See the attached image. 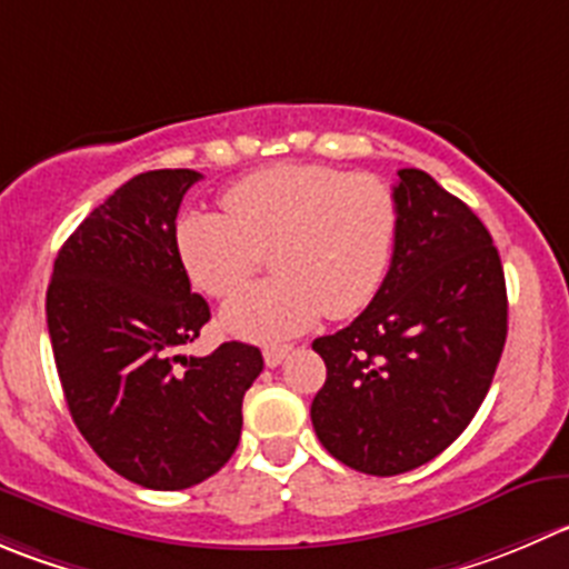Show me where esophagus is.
<instances>
[{
    "mask_svg": "<svg viewBox=\"0 0 569 569\" xmlns=\"http://www.w3.org/2000/svg\"><path fill=\"white\" fill-rule=\"evenodd\" d=\"M289 352H291V345H269L263 347V361H267V367H280Z\"/></svg>",
    "mask_w": 569,
    "mask_h": 569,
    "instance_id": "34e87169",
    "label": "esophagus"
}]
</instances>
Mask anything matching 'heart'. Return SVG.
<instances>
[{
  "mask_svg": "<svg viewBox=\"0 0 569 569\" xmlns=\"http://www.w3.org/2000/svg\"><path fill=\"white\" fill-rule=\"evenodd\" d=\"M222 202L224 213L186 211L174 247L189 278L211 297L250 280L269 250L274 278L224 302L219 319L228 333L256 341L295 336L322 313L352 317L383 286L400 206L378 174L283 163L233 183Z\"/></svg>",
  "mask_w": 569,
  "mask_h": 569,
  "instance_id": "b5f03b06",
  "label": "heart"
}]
</instances>
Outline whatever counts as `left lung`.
Masks as SVG:
<instances>
[{
	"mask_svg": "<svg viewBox=\"0 0 569 569\" xmlns=\"http://www.w3.org/2000/svg\"><path fill=\"white\" fill-rule=\"evenodd\" d=\"M395 256L347 328L313 339L328 367L319 442L367 476L428 465L481 408L506 345V278L481 219L422 169H400Z\"/></svg>",
	"mask_w": 569,
	"mask_h": 569,
	"instance_id": "1",
	"label": "left lung"
}]
</instances>
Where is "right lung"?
Wrapping results in <instances>:
<instances>
[{
  "mask_svg": "<svg viewBox=\"0 0 569 569\" xmlns=\"http://www.w3.org/2000/svg\"><path fill=\"white\" fill-rule=\"evenodd\" d=\"M202 174H136L93 208L54 258L47 328L71 419L93 453L147 489H189L222 470L261 350L224 341L183 356L211 308L174 247L180 202Z\"/></svg>",
  "mask_w": 569,
  "mask_h": 569,
  "instance_id": "1",
  "label": "right lung"
}]
</instances>
